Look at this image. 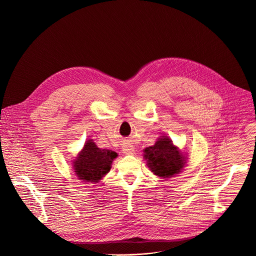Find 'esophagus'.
I'll list each match as a JSON object with an SVG mask.
<instances>
[{"label": "esophagus", "instance_id": "1", "mask_svg": "<svg viewBox=\"0 0 256 256\" xmlns=\"http://www.w3.org/2000/svg\"><path fill=\"white\" fill-rule=\"evenodd\" d=\"M122 150L126 154H134V147L130 146V145H126V146H124Z\"/></svg>", "mask_w": 256, "mask_h": 256}]
</instances>
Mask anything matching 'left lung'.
Returning a JSON list of instances; mask_svg holds the SVG:
<instances>
[{"label":"left lung","mask_w":256,"mask_h":256,"mask_svg":"<svg viewBox=\"0 0 256 256\" xmlns=\"http://www.w3.org/2000/svg\"><path fill=\"white\" fill-rule=\"evenodd\" d=\"M144 158L150 170L160 178H172L184 166V158L168 137L160 138L154 146L144 150Z\"/></svg>","instance_id":"8db88e82"}]
</instances>
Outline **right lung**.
I'll return each mask as SVG.
<instances>
[{"label": "right lung", "mask_w": 256, "mask_h": 256, "mask_svg": "<svg viewBox=\"0 0 256 256\" xmlns=\"http://www.w3.org/2000/svg\"><path fill=\"white\" fill-rule=\"evenodd\" d=\"M115 152L100 150L92 140H88L84 148L74 160V172L80 180L87 182H98L111 169Z\"/></svg>", "instance_id": "right-lung-1"}]
</instances>
